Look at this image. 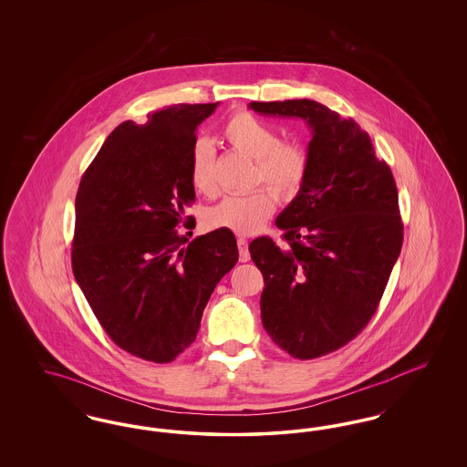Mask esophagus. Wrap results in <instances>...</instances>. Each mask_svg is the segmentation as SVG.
<instances>
[{
	"label": "esophagus",
	"instance_id": "1",
	"mask_svg": "<svg viewBox=\"0 0 467 467\" xmlns=\"http://www.w3.org/2000/svg\"><path fill=\"white\" fill-rule=\"evenodd\" d=\"M238 250H240V261L246 263L250 261V254H248V242L244 238H238Z\"/></svg>",
	"mask_w": 467,
	"mask_h": 467
}]
</instances>
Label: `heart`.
Wrapping results in <instances>:
<instances>
[{"instance_id": "heart-1", "label": "heart", "mask_w": 467, "mask_h": 467, "mask_svg": "<svg viewBox=\"0 0 467 467\" xmlns=\"http://www.w3.org/2000/svg\"><path fill=\"white\" fill-rule=\"evenodd\" d=\"M223 138L233 149L255 161L254 183H267L280 196L292 198L305 185L310 156L297 141H282L278 131L248 111L234 113L223 126ZM191 182L202 194L215 192V152L210 141L198 140L191 150ZM276 194L257 189L246 196H229L210 208L204 223L236 234L257 233L276 210Z\"/></svg>"}]
</instances>
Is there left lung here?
<instances>
[{"mask_svg":"<svg viewBox=\"0 0 467 467\" xmlns=\"http://www.w3.org/2000/svg\"><path fill=\"white\" fill-rule=\"evenodd\" d=\"M250 109L311 128L308 177L276 219L287 244L261 236L248 250L265 276L261 317L271 339L296 358L326 356L368 326L400 257L396 180L354 119L311 99Z\"/></svg>","mask_w":467,"mask_h":467,"instance_id":"obj_1","label":"left lung"}]
</instances>
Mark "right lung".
<instances>
[{
  "label": "right lung",
  "instance_id": "add662e5",
  "mask_svg": "<svg viewBox=\"0 0 467 467\" xmlns=\"http://www.w3.org/2000/svg\"><path fill=\"white\" fill-rule=\"evenodd\" d=\"M217 105L178 103L145 124L122 122L78 185L75 280L111 341L150 362H171L196 339L212 292L238 261L231 231L187 244L177 229L196 225L185 217L196 200L191 150Z\"/></svg>",
  "mask_w": 467,
  "mask_h": 467
}]
</instances>
